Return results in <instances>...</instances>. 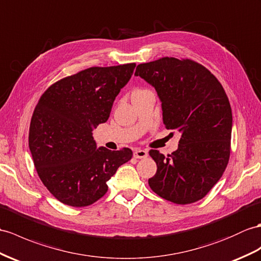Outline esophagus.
Segmentation results:
<instances>
[{
    "label": "esophagus",
    "instance_id": "34e87169",
    "mask_svg": "<svg viewBox=\"0 0 261 261\" xmlns=\"http://www.w3.org/2000/svg\"><path fill=\"white\" fill-rule=\"evenodd\" d=\"M148 156V151L145 149H135L134 150V157L135 158H145Z\"/></svg>",
    "mask_w": 261,
    "mask_h": 261
}]
</instances>
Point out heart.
<instances>
[{"label": "heart", "mask_w": 261, "mask_h": 261, "mask_svg": "<svg viewBox=\"0 0 261 261\" xmlns=\"http://www.w3.org/2000/svg\"><path fill=\"white\" fill-rule=\"evenodd\" d=\"M147 90H143V88H137V90H135L134 92H133V94H132V96H134V95H138V94H142V93H144V92H146Z\"/></svg>", "instance_id": "b5f03b06"}]
</instances>
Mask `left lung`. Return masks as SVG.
Here are the masks:
<instances>
[{
	"instance_id": "8db88e82",
	"label": "left lung",
	"mask_w": 261,
	"mask_h": 261,
	"mask_svg": "<svg viewBox=\"0 0 261 261\" xmlns=\"http://www.w3.org/2000/svg\"><path fill=\"white\" fill-rule=\"evenodd\" d=\"M135 75L155 87L165 127L181 133L178 149L170 155L149 150L157 164L149 187L174 204L198 201L229 162L232 114L224 87L211 71L189 59L166 56L143 63Z\"/></svg>"
}]
</instances>
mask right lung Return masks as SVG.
<instances>
[{"instance_id":"right-lung-1","label":"right lung","mask_w":261,"mask_h":261,"mask_svg":"<svg viewBox=\"0 0 261 261\" xmlns=\"http://www.w3.org/2000/svg\"><path fill=\"white\" fill-rule=\"evenodd\" d=\"M136 64L83 69L43 93L31 118L29 146L37 175L57 200L72 207L94 204L107 193L129 148L96 147L93 128L110 117L115 97Z\"/></svg>"}]
</instances>
